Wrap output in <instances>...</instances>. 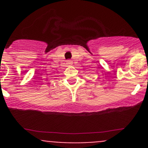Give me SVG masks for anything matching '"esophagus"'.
Listing matches in <instances>:
<instances>
[{"mask_svg": "<svg viewBox=\"0 0 148 148\" xmlns=\"http://www.w3.org/2000/svg\"><path fill=\"white\" fill-rule=\"evenodd\" d=\"M66 64H68V65L72 64V61H71V60L66 61Z\"/></svg>", "mask_w": 148, "mask_h": 148, "instance_id": "obj_1", "label": "esophagus"}]
</instances>
